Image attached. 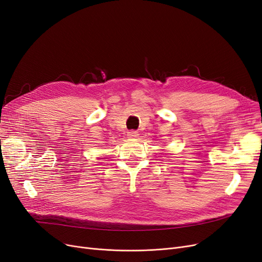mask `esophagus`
Instances as JSON below:
<instances>
[{
  "label": "esophagus",
  "mask_w": 262,
  "mask_h": 262,
  "mask_svg": "<svg viewBox=\"0 0 262 262\" xmlns=\"http://www.w3.org/2000/svg\"><path fill=\"white\" fill-rule=\"evenodd\" d=\"M138 132H136V130H129L128 133H127V136L129 137V138H137L138 137Z\"/></svg>",
  "instance_id": "34e87169"
}]
</instances>
